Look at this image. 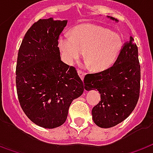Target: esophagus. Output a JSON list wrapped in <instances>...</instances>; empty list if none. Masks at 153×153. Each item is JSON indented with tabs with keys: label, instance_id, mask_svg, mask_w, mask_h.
I'll return each instance as SVG.
<instances>
[{
	"label": "esophagus",
	"instance_id": "esophagus-1",
	"mask_svg": "<svg viewBox=\"0 0 153 153\" xmlns=\"http://www.w3.org/2000/svg\"><path fill=\"white\" fill-rule=\"evenodd\" d=\"M78 74H79V76L80 77V79L83 80L84 79V75H85V74H84V72H83V71H81V70H78Z\"/></svg>",
	"mask_w": 153,
	"mask_h": 153
}]
</instances>
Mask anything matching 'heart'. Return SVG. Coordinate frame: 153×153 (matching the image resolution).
Masks as SVG:
<instances>
[{
	"label": "heart",
	"mask_w": 153,
	"mask_h": 153,
	"mask_svg": "<svg viewBox=\"0 0 153 153\" xmlns=\"http://www.w3.org/2000/svg\"><path fill=\"white\" fill-rule=\"evenodd\" d=\"M59 47L64 60L72 65L84 52V59L91 70L102 72L117 60L123 48V39L117 33L94 24H81L71 31L70 37L61 36Z\"/></svg>",
	"instance_id": "b5f03b06"
}]
</instances>
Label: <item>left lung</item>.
Returning a JSON list of instances; mask_svg holds the SVG:
<instances>
[{"instance_id":"left-lung-1","label":"left lung","mask_w":153,"mask_h":153,"mask_svg":"<svg viewBox=\"0 0 153 153\" xmlns=\"http://www.w3.org/2000/svg\"><path fill=\"white\" fill-rule=\"evenodd\" d=\"M108 17L118 21L113 17ZM140 79L138 51L134 39L130 37L114 65L107 70L88 74L84 77L85 89H97L101 96V100L92 109L95 124L108 128L128 117L139 98Z\"/></svg>"}]
</instances>
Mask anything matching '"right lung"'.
<instances>
[{
    "label": "right lung",
    "mask_w": 153,
    "mask_h": 153,
    "mask_svg": "<svg viewBox=\"0 0 153 153\" xmlns=\"http://www.w3.org/2000/svg\"><path fill=\"white\" fill-rule=\"evenodd\" d=\"M67 22L52 17L39 20L25 35L18 52L19 102L25 115L45 128L61 126L72 101L85 88L75 68L60 59L58 39Z\"/></svg>",
    "instance_id": "1"
}]
</instances>
